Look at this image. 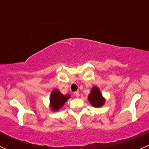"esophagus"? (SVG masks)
I'll use <instances>...</instances> for the list:
<instances>
[{
  "instance_id": "esophagus-1",
  "label": "esophagus",
  "mask_w": 149,
  "mask_h": 149,
  "mask_svg": "<svg viewBox=\"0 0 149 149\" xmlns=\"http://www.w3.org/2000/svg\"><path fill=\"white\" fill-rule=\"evenodd\" d=\"M74 94H75V96H76V97H79V95H80V94H79V91H75V92H74Z\"/></svg>"
}]
</instances>
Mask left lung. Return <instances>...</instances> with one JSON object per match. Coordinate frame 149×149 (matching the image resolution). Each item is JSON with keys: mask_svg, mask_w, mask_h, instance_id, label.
I'll list each match as a JSON object with an SVG mask.
<instances>
[{"mask_svg": "<svg viewBox=\"0 0 149 149\" xmlns=\"http://www.w3.org/2000/svg\"><path fill=\"white\" fill-rule=\"evenodd\" d=\"M88 100L93 107L98 108L104 104L106 100L102 94L100 88L97 86H93L88 96Z\"/></svg>", "mask_w": 149, "mask_h": 149, "instance_id": "8db88e82", "label": "left lung"}]
</instances>
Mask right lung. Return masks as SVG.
Returning a JSON list of instances; mask_svg holds the SVG:
<instances>
[{
    "mask_svg": "<svg viewBox=\"0 0 149 149\" xmlns=\"http://www.w3.org/2000/svg\"><path fill=\"white\" fill-rule=\"evenodd\" d=\"M70 98V94L64 95L58 89H53L51 92L49 98V107L51 110L53 112L58 111Z\"/></svg>",
    "mask_w": 149,
    "mask_h": 149,
    "instance_id": "add662e5",
    "label": "right lung"
}]
</instances>
